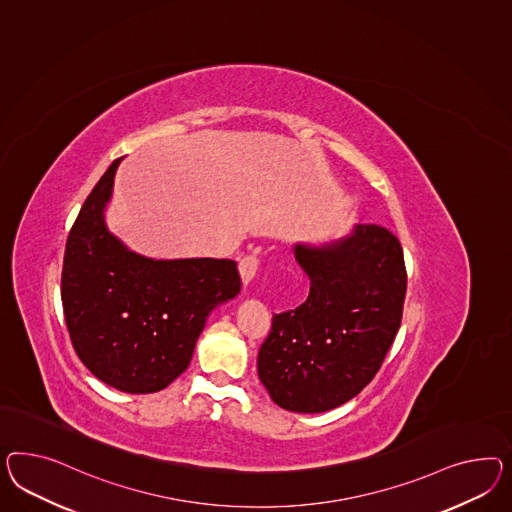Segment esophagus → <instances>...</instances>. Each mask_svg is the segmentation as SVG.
Segmentation results:
<instances>
[{"label":"esophagus","instance_id":"34e87169","mask_svg":"<svg viewBox=\"0 0 512 512\" xmlns=\"http://www.w3.org/2000/svg\"><path fill=\"white\" fill-rule=\"evenodd\" d=\"M238 270H240V276H242V283L248 285L249 281L257 276L259 257H257V255H246V257H242L240 263H238Z\"/></svg>","mask_w":512,"mask_h":512}]
</instances>
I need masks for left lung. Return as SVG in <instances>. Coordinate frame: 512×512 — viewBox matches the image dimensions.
Segmentation results:
<instances>
[{
	"label": "left lung",
	"instance_id": "left-lung-1",
	"mask_svg": "<svg viewBox=\"0 0 512 512\" xmlns=\"http://www.w3.org/2000/svg\"><path fill=\"white\" fill-rule=\"evenodd\" d=\"M311 279L304 304L272 318L257 371L277 406L318 414L356 397L380 371L401 328L406 266L380 225L324 248L296 246Z\"/></svg>",
	"mask_w": 512,
	"mask_h": 512
}]
</instances>
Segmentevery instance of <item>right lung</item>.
Instances as JSON below:
<instances>
[{
	"instance_id": "1",
	"label": "right lung",
	"mask_w": 512,
	"mask_h": 512,
	"mask_svg": "<svg viewBox=\"0 0 512 512\" xmlns=\"http://www.w3.org/2000/svg\"><path fill=\"white\" fill-rule=\"evenodd\" d=\"M117 158L87 195L70 229L61 302L83 365L126 393H154L190 365L208 313L240 292L229 259L154 261L111 235L104 223Z\"/></svg>"
}]
</instances>
